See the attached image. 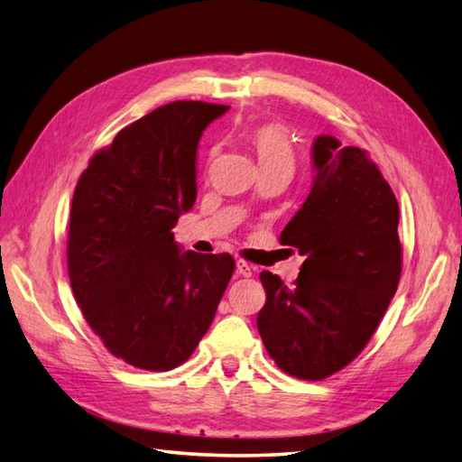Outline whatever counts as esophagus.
Instances as JSON below:
<instances>
[{"label":"esophagus","instance_id":"1","mask_svg":"<svg viewBox=\"0 0 462 462\" xmlns=\"http://www.w3.org/2000/svg\"><path fill=\"white\" fill-rule=\"evenodd\" d=\"M236 273L244 278H250L252 276V266L248 264V262L244 260H236Z\"/></svg>","mask_w":462,"mask_h":462}]
</instances>
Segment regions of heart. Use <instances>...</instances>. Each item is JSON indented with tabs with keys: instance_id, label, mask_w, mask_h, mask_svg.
<instances>
[{
	"instance_id": "1",
	"label": "heart",
	"mask_w": 462,
	"mask_h": 462,
	"mask_svg": "<svg viewBox=\"0 0 462 462\" xmlns=\"http://www.w3.org/2000/svg\"><path fill=\"white\" fill-rule=\"evenodd\" d=\"M250 138H252V143H254L262 170L284 168L292 171L294 152L282 125L262 124L254 132H252Z\"/></svg>"
}]
</instances>
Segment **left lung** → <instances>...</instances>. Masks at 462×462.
I'll return each mask as SVG.
<instances>
[{
	"mask_svg": "<svg viewBox=\"0 0 462 462\" xmlns=\"http://www.w3.org/2000/svg\"><path fill=\"white\" fill-rule=\"evenodd\" d=\"M312 189L280 234L304 256L286 286L262 273L258 332L286 374L322 381L352 363L373 337L401 280L399 202L368 153L334 135L312 143Z\"/></svg>",
	"mask_w": 462,
	"mask_h": 462,
	"instance_id": "8db88e82",
	"label": "left lung"
}]
</instances>
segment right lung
<instances>
[{"label":"right lung","mask_w":462,"mask_h":462,"mask_svg":"<svg viewBox=\"0 0 462 462\" xmlns=\"http://www.w3.org/2000/svg\"><path fill=\"white\" fill-rule=\"evenodd\" d=\"M228 106L171 102L116 134L79 176L68 273L104 346L135 368L171 370L210 328L234 273L230 254L182 252L180 214L196 202V150Z\"/></svg>","instance_id":"1"}]
</instances>
